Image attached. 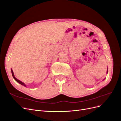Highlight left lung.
Returning a JSON list of instances; mask_svg holds the SVG:
<instances>
[{
    "label": "left lung",
    "mask_w": 121,
    "mask_h": 121,
    "mask_svg": "<svg viewBox=\"0 0 121 121\" xmlns=\"http://www.w3.org/2000/svg\"><path fill=\"white\" fill-rule=\"evenodd\" d=\"M107 72L108 73V69H107Z\"/></svg>",
    "instance_id": "left-lung-1"
}]
</instances>
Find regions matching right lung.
<instances>
[{
  "label": "right lung",
  "instance_id": "add662e5",
  "mask_svg": "<svg viewBox=\"0 0 121 121\" xmlns=\"http://www.w3.org/2000/svg\"><path fill=\"white\" fill-rule=\"evenodd\" d=\"M11 72H12V74L13 77L14 78V79L16 80V81L17 82L19 83H20V84H21V85H24V86H25V87H26V85H25V84H24V83H22V81H20L19 80L17 79L16 78H15V76H14V73H13V70H12V69H11Z\"/></svg>",
  "mask_w": 121,
  "mask_h": 121
}]
</instances>
